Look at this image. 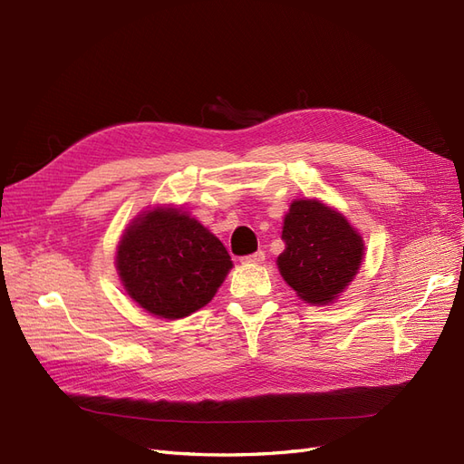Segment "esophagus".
<instances>
[{
	"instance_id": "esophagus-1",
	"label": "esophagus",
	"mask_w": 464,
	"mask_h": 464,
	"mask_svg": "<svg viewBox=\"0 0 464 464\" xmlns=\"http://www.w3.org/2000/svg\"><path fill=\"white\" fill-rule=\"evenodd\" d=\"M265 261V251H256V254H251V256H246V257H242V263H247V265H257V263H263Z\"/></svg>"
}]
</instances>
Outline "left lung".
Segmentation results:
<instances>
[{"mask_svg": "<svg viewBox=\"0 0 464 464\" xmlns=\"http://www.w3.org/2000/svg\"><path fill=\"white\" fill-rule=\"evenodd\" d=\"M278 271L310 305L333 304L353 283L363 259L360 232L319 199H294L283 222Z\"/></svg>", "mask_w": 464, "mask_h": 464, "instance_id": "obj_1", "label": "left lung"}]
</instances>
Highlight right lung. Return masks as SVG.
<instances>
[{
  "instance_id": "right-lung-1",
  "label": "right lung",
  "mask_w": 464,
  "mask_h": 464,
  "mask_svg": "<svg viewBox=\"0 0 464 464\" xmlns=\"http://www.w3.org/2000/svg\"><path fill=\"white\" fill-rule=\"evenodd\" d=\"M230 269L218 237L172 205L137 215L116 249V271L130 298L147 314L170 321L213 300Z\"/></svg>"
}]
</instances>
